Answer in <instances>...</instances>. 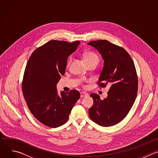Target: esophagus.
I'll use <instances>...</instances> for the list:
<instances>
[{
  "instance_id": "34e87169",
  "label": "esophagus",
  "mask_w": 158,
  "mask_h": 158,
  "mask_svg": "<svg viewBox=\"0 0 158 158\" xmlns=\"http://www.w3.org/2000/svg\"><path fill=\"white\" fill-rule=\"evenodd\" d=\"M80 94H81V98H84L87 96V94L85 93V92H81Z\"/></svg>"
}]
</instances>
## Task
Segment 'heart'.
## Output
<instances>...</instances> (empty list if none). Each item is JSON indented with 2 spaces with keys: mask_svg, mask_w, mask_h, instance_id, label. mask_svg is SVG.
<instances>
[{
  "mask_svg": "<svg viewBox=\"0 0 158 158\" xmlns=\"http://www.w3.org/2000/svg\"><path fill=\"white\" fill-rule=\"evenodd\" d=\"M84 60L86 64L92 62L94 60H98L99 61V57L93 51H87L84 53L83 54Z\"/></svg>",
  "mask_w": 158,
  "mask_h": 158,
  "instance_id": "1",
  "label": "heart"
}]
</instances>
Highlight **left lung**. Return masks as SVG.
Instances as JSON below:
<instances>
[{
    "mask_svg": "<svg viewBox=\"0 0 158 158\" xmlns=\"http://www.w3.org/2000/svg\"><path fill=\"white\" fill-rule=\"evenodd\" d=\"M99 52L104 67L98 84L105 87L111 84L107 97L103 100L91 94L94 103L89 109V117L96 124L109 127L121 121L128 114L136 100L138 80L136 67L127 52L106 40L89 42Z\"/></svg>",
    "mask_w": 158,
    "mask_h": 158,
    "instance_id": "obj_1",
    "label": "left lung"
}]
</instances>
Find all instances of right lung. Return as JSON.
Segmentation results:
<instances>
[{"label":"right lung","mask_w":158,"mask_h":158,"mask_svg":"<svg viewBox=\"0 0 158 158\" xmlns=\"http://www.w3.org/2000/svg\"><path fill=\"white\" fill-rule=\"evenodd\" d=\"M80 42L52 40L37 48L26 65L22 90L33 116L50 127L65 124L80 98L75 89L59 95L56 84L65 72L67 60Z\"/></svg>","instance_id":"right-lung-1"}]
</instances>
